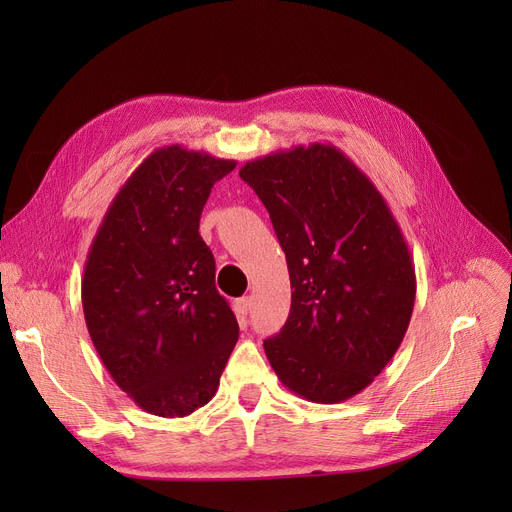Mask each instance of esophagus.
Returning a JSON list of instances; mask_svg holds the SVG:
<instances>
[{
	"mask_svg": "<svg viewBox=\"0 0 512 512\" xmlns=\"http://www.w3.org/2000/svg\"><path fill=\"white\" fill-rule=\"evenodd\" d=\"M251 305H253V299H251V297H242V299H238V301H236V305H234L236 315H238L240 319H245V317L249 315V311H251Z\"/></svg>",
	"mask_w": 512,
	"mask_h": 512,
	"instance_id": "obj_1",
	"label": "esophagus"
}]
</instances>
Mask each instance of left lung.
I'll return each instance as SVG.
<instances>
[{
	"label": "left lung",
	"instance_id": "8db88e82",
	"mask_svg": "<svg viewBox=\"0 0 512 512\" xmlns=\"http://www.w3.org/2000/svg\"><path fill=\"white\" fill-rule=\"evenodd\" d=\"M270 213L292 288L284 328L263 342L278 380L334 405L390 363L415 305V267L373 182L334 145H299L247 161Z\"/></svg>",
	"mask_w": 512,
	"mask_h": 512
}]
</instances>
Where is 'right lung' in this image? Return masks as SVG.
Here are the masks:
<instances>
[{
    "mask_svg": "<svg viewBox=\"0 0 512 512\" xmlns=\"http://www.w3.org/2000/svg\"><path fill=\"white\" fill-rule=\"evenodd\" d=\"M234 168L205 151L155 149L91 242L80 288L89 336L114 382L157 417L207 405L238 340L199 234L213 184Z\"/></svg>",
    "mask_w": 512,
    "mask_h": 512,
    "instance_id": "obj_1",
    "label": "right lung"
}]
</instances>
